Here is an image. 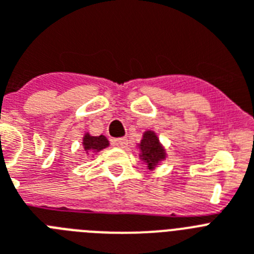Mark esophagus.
<instances>
[{"label":"esophagus","mask_w":254,"mask_h":254,"mask_svg":"<svg viewBox=\"0 0 254 254\" xmlns=\"http://www.w3.org/2000/svg\"><path fill=\"white\" fill-rule=\"evenodd\" d=\"M113 144L115 146H118V148H126V146L128 145V140L126 139V137H118V139L113 140Z\"/></svg>","instance_id":"obj_1"}]
</instances>
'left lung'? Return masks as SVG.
I'll return each instance as SVG.
<instances>
[{
  "label": "left lung",
  "instance_id": "8db88e82",
  "mask_svg": "<svg viewBox=\"0 0 254 254\" xmlns=\"http://www.w3.org/2000/svg\"><path fill=\"white\" fill-rule=\"evenodd\" d=\"M140 157L148 165V169L152 170L162 160L166 158V153L163 146L160 144V140L153 131H146L142 135V140L139 144Z\"/></svg>",
  "mask_w": 254,
  "mask_h": 254
}]
</instances>
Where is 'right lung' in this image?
Here are the masks:
<instances>
[{
  "instance_id": "add662e5",
  "label": "right lung",
  "mask_w": 254,
  "mask_h": 254,
  "mask_svg": "<svg viewBox=\"0 0 254 254\" xmlns=\"http://www.w3.org/2000/svg\"><path fill=\"white\" fill-rule=\"evenodd\" d=\"M83 146H84L85 152H100L109 146L108 139L104 135L100 136H91L89 133H85L83 137Z\"/></svg>"
}]
</instances>
